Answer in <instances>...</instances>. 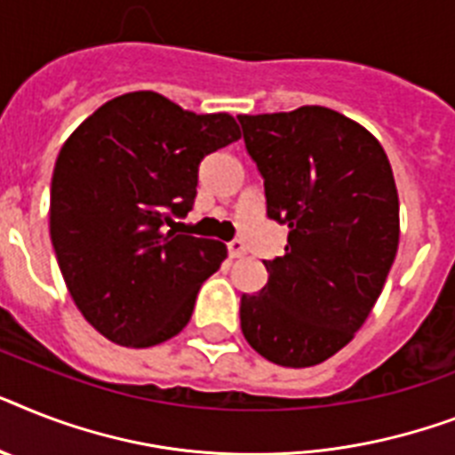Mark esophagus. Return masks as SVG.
Instances as JSON below:
<instances>
[{
  "label": "esophagus",
  "instance_id": "obj_1",
  "mask_svg": "<svg viewBox=\"0 0 455 455\" xmlns=\"http://www.w3.org/2000/svg\"><path fill=\"white\" fill-rule=\"evenodd\" d=\"M227 250H228V257H231V259H238V257H243V254H245V245H243V240H228Z\"/></svg>",
  "mask_w": 455,
  "mask_h": 455
}]
</instances>
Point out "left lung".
Returning <instances> with one entry per match:
<instances>
[{"instance_id": "left-lung-1", "label": "left lung", "mask_w": 455, "mask_h": 455, "mask_svg": "<svg viewBox=\"0 0 455 455\" xmlns=\"http://www.w3.org/2000/svg\"><path fill=\"white\" fill-rule=\"evenodd\" d=\"M264 180L266 217L290 227L268 280L240 297V330L280 367H313L374 308L400 243V201L383 147L327 107L238 116Z\"/></svg>"}]
</instances>
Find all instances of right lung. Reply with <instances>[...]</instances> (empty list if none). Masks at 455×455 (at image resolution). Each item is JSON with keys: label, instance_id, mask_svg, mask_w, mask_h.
I'll use <instances>...</instances> for the list:
<instances>
[{"label": "right lung", "instance_id": "obj_1", "mask_svg": "<svg viewBox=\"0 0 455 455\" xmlns=\"http://www.w3.org/2000/svg\"><path fill=\"white\" fill-rule=\"evenodd\" d=\"M240 138L228 114H194L151 91L109 100L62 144L51 243L74 304L119 346L149 348L187 327L220 268V240L180 234L198 168Z\"/></svg>", "mask_w": 455, "mask_h": 455}]
</instances>
